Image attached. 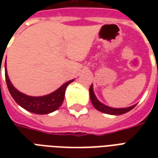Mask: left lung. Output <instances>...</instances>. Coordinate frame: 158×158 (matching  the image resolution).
<instances>
[{
    "label": "left lung",
    "instance_id": "1",
    "mask_svg": "<svg viewBox=\"0 0 158 158\" xmlns=\"http://www.w3.org/2000/svg\"><path fill=\"white\" fill-rule=\"evenodd\" d=\"M89 90L90 101H91L94 107L98 110V111H100V112H102L104 113H107V114H111V115H121V114H123V113H128V112H129L130 110H132L135 106V105H134V106H129V107H127V108H113V107H109V106L101 103L97 100V98L95 96V94H94V91H93L92 85L89 87Z\"/></svg>",
    "mask_w": 158,
    "mask_h": 158
}]
</instances>
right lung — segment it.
Masks as SVG:
<instances>
[{"label": "right lung", "mask_w": 158, "mask_h": 158, "mask_svg": "<svg viewBox=\"0 0 158 158\" xmlns=\"http://www.w3.org/2000/svg\"><path fill=\"white\" fill-rule=\"evenodd\" d=\"M5 77L9 92L16 102L19 106H22L23 108L36 114H47L59 108L64 100L67 86L73 81V79L69 80L64 85H62L58 89H56V91L52 94H49L47 96L34 97V96H26L24 94L19 92L18 89L13 87L8 78L6 69L5 70Z\"/></svg>", "instance_id": "add662e5"}]
</instances>
